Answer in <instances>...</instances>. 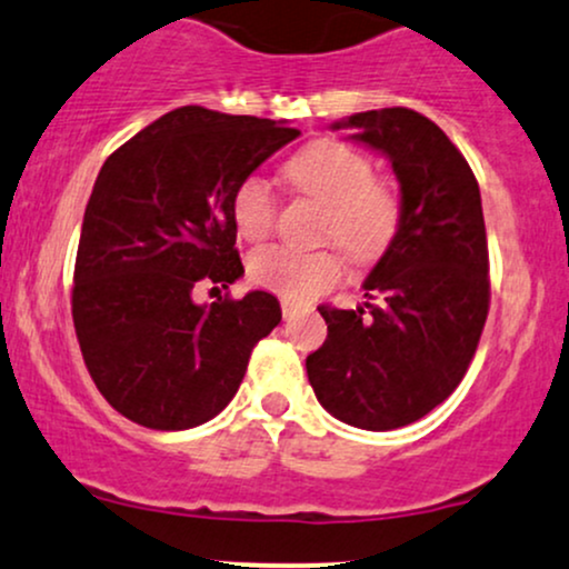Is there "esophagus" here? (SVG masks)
I'll list each match as a JSON object with an SVG mask.
<instances>
[{"label":"esophagus","mask_w":569,"mask_h":569,"mask_svg":"<svg viewBox=\"0 0 569 569\" xmlns=\"http://www.w3.org/2000/svg\"><path fill=\"white\" fill-rule=\"evenodd\" d=\"M298 315H301V306L287 301V298H284V301H282V317L284 319H296Z\"/></svg>","instance_id":"34e87169"}]
</instances>
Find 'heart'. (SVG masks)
Returning a JSON list of instances; mask_svg holds the SVG:
<instances>
[{"label": "heart", "mask_w": 569, "mask_h": 569, "mask_svg": "<svg viewBox=\"0 0 569 569\" xmlns=\"http://www.w3.org/2000/svg\"><path fill=\"white\" fill-rule=\"evenodd\" d=\"M284 171L298 193L325 207L319 239L338 241L357 260L379 258L392 244L403 207L392 184L376 180L368 156L336 139H319L296 152ZM231 214L236 231L247 241L266 239L277 220L271 182L260 174L244 177L233 190ZM250 277L254 284L290 301H309L341 282L343 258L333 247L315 252L260 247L250 254Z\"/></svg>", "instance_id": "heart-1"}]
</instances>
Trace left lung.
<instances>
[{
    "label": "left lung",
    "instance_id": "obj_1",
    "mask_svg": "<svg viewBox=\"0 0 569 569\" xmlns=\"http://www.w3.org/2000/svg\"><path fill=\"white\" fill-rule=\"evenodd\" d=\"M333 129L385 152L400 182V228L366 279L373 303L319 306L328 338L306 373L328 413L398 430L443 403L473 360L489 315V250L473 169L406 107L349 114Z\"/></svg>",
    "mask_w": 569,
    "mask_h": 569
}]
</instances>
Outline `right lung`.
<instances>
[{"instance_id": "add662e5", "label": "right lung", "mask_w": 569, "mask_h": 569, "mask_svg": "<svg viewBox=\"0 0 569 569\" xmlns=\"http://www.w3.org/2000/svg\"><path fill=\"white\" fill-rule=\"evenodd\" d=\"M298 133L190 104L101 166L82 217L72 319L93 385L131 422L150 430L209 422L231 403L254 343L282 319L271 292L203 306L193 292L228 290L244 273L233 190Z\"/></svg>"}]
</instances>
